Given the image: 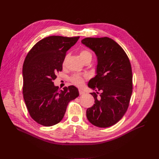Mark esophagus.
Segmentation results:
<instances>
[{"instance_id": "obj_1", "label": "esophagus", "mask_w": 159, "mask_h": 159, "mask_svg": "<svg viewBox=\"0 0 159 159\" xmlns=\"http://www.w3.org/2000/svg\"><path fill=\"white\" fill-rule=\"evenodd\" d=\"M79 91L80 95H83V94H85V92H84V91L82 89H79Z\"/></svg>"}]
</instances>
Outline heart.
<instances>
[{"instance_id": "1", "label": "heart", "mask_w": 159, "mask_h": 159, "mask_svg": "<svg viewBox=\"0 0 159 159\" xmlns=\"http://www.w3.org/2000/svg\"><path fill=\"white\" fill-rule=\"evenodd\" d=\"M80 58L83 59L85 58L86 57H92V55H91V53L87 51L86 50H81L80 52ZM70 80L71 81H72L74 85H82L83 81V76L80 75V74H74V75L70 78Z\"/></svg>"}]
</instances>
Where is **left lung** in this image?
<instances>
[{
  "label": "left lung",
  "mask_w": 159,
  "mask_h": 159,
  "mask_svg": "<svg viewBox=\"0 0 159 159\" xmlns=\"http://www.w3.org/2000/svg\"><path fill=\"white\" fill-rule=\"evenodd\" d=\"M83 44L97 57L96 75L89 80L88 87L95 104L87 109L91 124L107 128L118 122L126 112L133 92V75L129 59L123 48L112 39L87 38ZM97 90L101 92L97 97Z\"/></svg>",
  "instance_id": "left-lung-1"
}]
</instances>
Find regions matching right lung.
<instances>
[{"label": "right lung", "mask_w": 159, "mask_h": 159, "mask_svg": "<svg viewBox=\"0 0 159 159\" xmlns=\"http://www.w3.org/2000/svg\"><path fill=\"white\" fill-rule=\"evenodd\" d=\"M80 37L49 36L36 43L22 67L23 96L30 116L37 123L51 126L60 122L70 100L79 96L75 86L59 89L54 85L63 69L66 52Z\"/></svg>", "instance_id": "1"}]
</instances>
